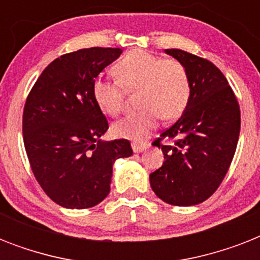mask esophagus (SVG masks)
<instances>
[{"mask_svg":"<svg viewBox=\"0 0 260 260\" xmlns=\"http://www.w3.org/2000/svg\"><path fill=\"white\" fill-rule=\"evenodd\" d=\"M147 144H142V143H134L132 144V150H134V152H136V154H140V152H143V151L147 150Z\"/></svg>","mask_w":260,"mask_h":260,"instance_id":"obj_1","label":"esophagus"}]
</instances>
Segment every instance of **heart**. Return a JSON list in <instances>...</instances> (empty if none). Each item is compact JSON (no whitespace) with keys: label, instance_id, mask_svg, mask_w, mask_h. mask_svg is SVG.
<instances>
[{"label":"heart","instance_id":"b5f03b06","mask_svg":"<svg viewBox=\"0 0 260 260\" xmlns=\"http://www.w3.org/2000/svg\"><path fill=\"white\" fill-rule=\"evenodd\" d=\"M112 71L116 81L97 78L91 86L98 109L117 116L124 106V91H138L136 106L140 109L114 122L116 136L143 140L158 126L159 118L177 120L189 104L191 82L187 69L178 59L134 50L114 63Z\"/></svg>","mask_w":260,"mask_h":260}]
</instances>
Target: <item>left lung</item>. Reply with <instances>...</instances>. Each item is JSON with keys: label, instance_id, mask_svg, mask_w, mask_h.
I'll use <instances>...</instances> for the list:
<instances>
[{"label": "left lung", "instance_id": "8db88e82", "mask_svg": "<svg viewBox=\"0 0 260 260\" xmlns=\"http://www.w3.org/2000/svg\"><path fill=\"white\" fill-rule=\"evenodd\" d=\"M166 52L187 69L191 95L181 118L152 143L162 148L165 162L150 174L151 187L167 204L197 205L218 189L230 170L240 134V106L210 60L175 48Z\"/></svg>", "mask_w": 260, "mask_h": 260}]
</instances>
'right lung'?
I'll return each instance as SVG.
<instances>
[{"mask_svg":"<svg viewBox=\"0 0 260 260\" xmlns=\"http://www.w3.org/2000/svg\"><path fill=\"white\" fill-rule=\"evenodd\" d=\"M120 48L91 47L59 56L26 97L22 138L36 181L58 205L85 209L109 194L116 159L134 154L129 140L102 142L109 124L91 86Z\"/></svg>","mask_w":260,"mask_h":260,"instance_id":"right-lung-1","label":"right lung"}]
</instances>
